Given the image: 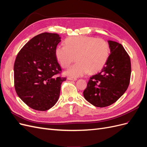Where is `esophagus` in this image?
Here are the masks:
<instances>
[{"instance_id": "obj_1", "label": "esophagus", "mask_w": 147, "mask_h": 147, "mask_svg": "<svg viewBox=\"0 0 147 147\" xmlns=\"http://www.w3.org/2000/svg\"><path fill=\"white\" fill-rule=\"evenodd\" d=\"M67 79L69 80H72V81H76L77 80L76 78H72V77H68Z\"/></svg>"}]
</instances>
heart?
I'll return each instance as SVG.
<instances>
[{
    "label": "heart",
    "instance_id": "obj_1",
    "mask_svg": "<svg viewBox=\"0 0 147 147\" xmlns=\"http://www.w3.org/2000/svg\"><path fill=\"white\" fill-rule=\"evenodd\" d=\"M110 53V46L105 40L86 35L68 37L65 45L55 48V56L62 67H68L75 57L77 63L66 72L73 77L83 76L88 72H99L107 62Z\"/></svg>",
    "mask_w": 147,
    "mask_h": 147
}]
</instances>
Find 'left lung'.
I'll return each instance as SVG.
<instances>
[{"mask_svg": "<svg viewBox=\"0 0 147 147\" xmlns=\"http://www.w3.org/2000/svg\"><path fill=\"white\" fill-rule=\"evenodd\" d=\"M110 55L100 73L92 76L83 91L84 99L97 107L113 104L124 94L130 83V57L121 44L109 40Z\"/></svg>", "mask_w": 147, "mask_h": 147, "instance_id": "8db88e82", "label": "left lung"}]
</instances>
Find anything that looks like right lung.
Returning a JSON list of instances; mask_svg holds the SVG:
<instances>
[{
	"mask_svg": "<svg viewBox=\"0 0 147 147\" xmlns=\"http://www.w3.org/2000/svg\"><path fill=\"white\" fill-rule=\"evenodd\" d=\"M61 42L57 34H40L26 43L18 53L14 64L16 94L31 109L46 111L58 100L61 86L66 78L55 56Z\"/></svg>",
	"mask_w": 147,
	"mask_h": 147,
	"instance_id": "obj_1",
	"label": "right lung"
}]
</instances>
